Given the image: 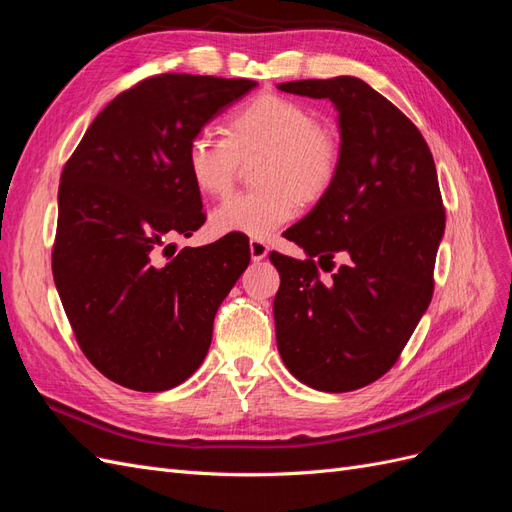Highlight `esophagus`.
I'll list each match as a JSON object with an SVG mask.
<instances>
[{
    "instance_id": "obj_1",
    "label": "esophagus",
    "mask_w": 512,
    "mask_h": 512,
    "mask_svg": "<svg viewBox=\"0 0 512 512\" xmlns=\"http://www.w3.org/2000/svg\"><path fill=\"white\" fill-rule=\"evenodd\" d=\"M250 256H252L254 262L265 260L269 256V245L262 239H252L250 241Z\"/></svg>"
}]
</instances>
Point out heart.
Masks as SVG:
<instances>
[{"instance_id":"b5f03b06","label":"heart","mask_w":512,"mask_h":512,"mask_svg":"<svg viewBox=\"0 0 512 512\" xmlns=\"http://www.w3.org/2000/svg\"><path fill=\"white\" fill-rule=\"evenodd\" d=\"M226 134L203 130L190 141L185 164L194 185L207 196H226L243 160L260 158L254 168L260 188L213 209L215 235L267 239L297 218L301 198L318 200L337 177L339 138L297 100L262 94L226 119Z\"/></svg>"}]
</instances>
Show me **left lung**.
<instances>
[{"instance_id":"obj_1","label":"left lung","mask_w":512,"mask_h":512,"mask_svg":"<svg viewBox=\"0 0 512 512\" xmlns=\"http://www.w3.org/2000/svg\"><path fill=\"white\" fill-rule=\"evenodd\" d=\"M277 87L331 100L342 136L333 185L284 232L307 260L269 256L282 280L273 301L277 350L303 384L348 393L395 365L429 307L446 220L436 164L414 123L356 76ZM337 251L347 265L322 283L317 266L332 265Z\"/></svg>"}]
</instances>
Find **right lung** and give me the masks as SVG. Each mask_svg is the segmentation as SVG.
Here are the masks:
<instances>
[{
	"label": "right lung",
	"instance_id": "add662e5",
	"mask_svg": "<svg viewBox=\"0 0 512 512\" xmlns=\"http://www.w3.org/2000/svg\"><path fill=\"white\" fill-rule=\"evenodd\" d=\"M254 87L151 76L104 108L61 173L55 286L83 354L126 389L160 393L188 380L211 346L215 312L250 265L241 235L177 254L166 241L205 224L185 164L190 141Z\"/></svg>",
	"mask_w": 512,
	"mask_h": 512
}]
</instances>
